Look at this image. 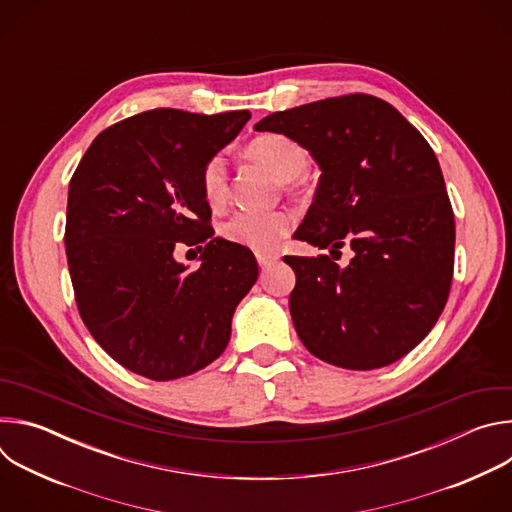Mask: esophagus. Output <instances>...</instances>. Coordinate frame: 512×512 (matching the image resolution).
I'll list each match as a JSON object with an SVG mask.
<instances>
[{"mask_svg": "<svg viewBox=\"0 0 512 512\" xmlns=\"http://www.w3.org/2000/svg\"><path fill=\"white\" fill-rule=\"evenodd\" d=\"M275 261H277L275 255H265V253H259V255H257V263H259L261 269H267V267L273 265Z\"/></svg>", "mask_w": 512, "mask_h": 512, "instance_id": "esophagus-1", "label": "esophagus"}]
</instances>
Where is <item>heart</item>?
Segmentation results:
<instances>
[{
	"mask_svg": "<svg viewBox=\"0 0 512 512\" xmlns=\"http://www.w3.org/2000/svg\"><path fill=\"white\" fill-rule=\"evenodd\" d=\"M247 154L263 162L285 182L304 176L310 168V156L302 143L283 133H261L247 143ZM202 194L210 206H223L229 196V170L223 156H212L200 176ZM294 227V214L287 210H239L223 225L227 241L243 245L257 253L275 251Z\"/></svg>",
	"mask_w": 512,
	"mask_h": 512,
	"instance_id": "b5f03b06",
	"label": "heart"
}]
</instances>
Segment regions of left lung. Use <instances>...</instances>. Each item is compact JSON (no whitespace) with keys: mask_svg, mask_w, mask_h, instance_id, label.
<instances>
[{"mask_svg":"<svg viewBox=\"0 0 512 512\" xmlns=\"http://www.w3.org/2000/svg\"><path fill=\"white\" fill-rule=\"evenodd\" d=\"M294 137L322 176L296 239L348 245L283 261L296 271L289 312L304 346L350 371L387 367L435 326L450 296L456 225L431 145L387 101L352 93L271 113L255 125Z\"/></svg>","mask_w":512,"mask_h":512,"instance_id":"1","label":"left lung"}]
</instances>
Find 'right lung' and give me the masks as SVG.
I'll use <instances>...</instances> for the list:
<instances>
[{
    "label": "right lung",
    "instance_id": "obj_1",
    "mask_svg": "<svg viewBox=\"0 0 512 512\" xmlns=\"http://www.w3.org/2000/svg\"><path fill=\"white\" fill-rule=\"evenodd\" d=\"M249 119L143 111L101 131L70 178L64 245L77 308L135 375L180 379L229 344L259 267L247 247L212 237L200 176ZM178 244L201 247L198 270L173 259Z\"/></svg>",
    "mask_w": 512,
    "mask_h": 512
}]
</instances>
